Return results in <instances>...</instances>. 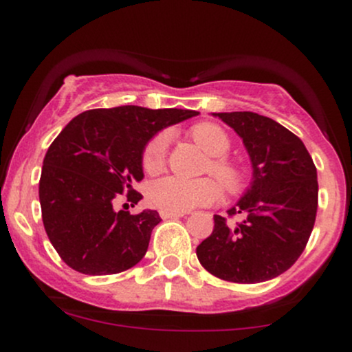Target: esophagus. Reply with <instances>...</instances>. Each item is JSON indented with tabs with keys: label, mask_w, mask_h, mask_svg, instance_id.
<instances>
[{
	"label": "esophagus",
	"mask_w": 352,
	"mask_h": 352,
	"mask_svg": "<svg viewBox=\"0 0 352 352\" xmlns=\"http://www.w3.org/2000/svg\"><path fill=\"white\" fill-rule=\"evenodd\" d=\"M185 213L184 212H160V217L164 218V220H168V218H177V217H184Z\"/></svg>",
	"instance_id": "esophagus-1"
}]
</instances>
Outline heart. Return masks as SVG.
<instances>
[{"mask_svg": "<svg viewBox=\"0 0 352 352\" xmlns=\"http://www.w3.org/2000/svg\"><path fill=\"white\" fill-rule=\"evenodd\" d=\"M190 137L210 155L205 172L212 173L227 192H235L243 184V170L227 153L232 139L218 124L199 122L190 127ZM168 134L159 132L145 144L142 167L147 173H159L167 160ZM220 195L217 182L212 179L185 180L180 177H164L151 184L147 199L155 208L164 212H187L215 201Z\"/></svg>", "mask_w": 352, "mask_h": 352, "instance_id": "1", "label": "heart"}]
</instances>
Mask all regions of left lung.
<instances>
[{
	"label": "left lung",
	"instance_id": "obj_1",
	"mask_svg": "<svg viewBox=\"0 0 352 352\" xmlns=\"http://www.w3.org/2000/svg\"><path fill=\"white\" fill-rule=\"evenodd\" d=\"M243 139L253 164L252 188L197 246L199 261L220 280L253 285L280 276L306 248L318 210L316 165L305 144L256 112L215 114Z\"/></svg>",
	"mask_w": 352,
	"mask_h": 352
}]
</instances>
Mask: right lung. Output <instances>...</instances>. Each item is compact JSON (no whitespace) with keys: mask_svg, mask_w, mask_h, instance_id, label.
<instances>
[{"mask_svg":"<svg viewBox=\"0 0 352 352\" xmlns=\"http://www.w3.org/2000/svg\"><path fill=\"white\" fill-rule=\"evenodd\" d=\"M197 114L139 106L91 109L60 131L44 157L39 201L44 230L64 263L100 276L142 260L159 213L116 212L112 204L122 193L132 204L142 199L132 187L144 179L145 144L160 129Z\"/></svg>","mask_w":352,"mask_h":352,"instance_id":"1","label":"right lung"}]
</instances>
